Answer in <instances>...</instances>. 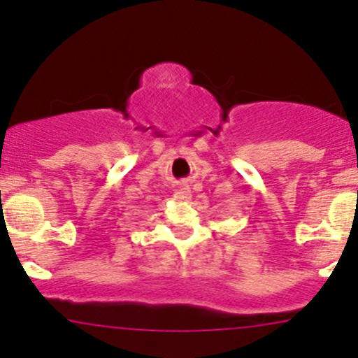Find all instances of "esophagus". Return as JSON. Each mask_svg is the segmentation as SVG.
<instances>
[{"mask_svg":"<svg viewBox=\"0 0 358 358\" xmlns=\"http://www.w3.org/2000/svg\"><path fill=\"white\" fill-rule=\"evenodd\" d=\"M173 196H175L176 201H187L188 198L192 196V193H190V190H188V188H182V190H176Z\"/></svg>","mask_w":358,"mask_h":358,"instance_id":"esophagus-1","label":"esophagus"}]
</instances>
